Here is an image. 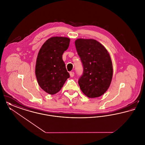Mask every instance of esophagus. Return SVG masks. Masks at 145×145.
Here are the masks:
<instances>
[{
    "instance_id": "esophagus-1",
    "label": "esophagus",
    "mask_w": 145,
    "mask_h": 145,
    "mask_svg": "<svg viewBox=\"0 0 145 145\" xmlns=\"http://www.w3.org/2000/svg\"><path fill=\"white\" fill-rule=\"evenodd\" d=\"M69 74H70V76H71V77H73V76H74V72H71L69 73Z\"/></svg>"
}]
</instances>
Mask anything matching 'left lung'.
I'll use <instances>...</instances> for the list:
<instances>
[{
    "label": "left lung",
    "mask_w": 145,
    "mask_h": 145,
    "mask_svg": "<svg viewBox=\"0 0 145 145\" xmlns=\"http://www.w3.org/2000/svg\"><path fill=\"white\" fill-rule=\"evenodd\" d=\"M76 51L83 63V76L78 83L90 98L101 96L109 89L113 75L112 63L107 49L94 39H78Z\"/></svg>",
    "instance_id": "1"
}]
</instances>
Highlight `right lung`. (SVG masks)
<instances>
[{"label":"right lung","mask_w":145,"mask_h":145,"mask_svg":"<svg viewBox=\"0 0 145 145\" xmlns=\"http://www.w3.org/2000/svg\"><path fill=\"white\" fill-rule=\"evenodd\" d=\"M70 39L54 36L48 39L40 49L35 66V74L42 89L54 95L69 78L62 54L69 47Z\"/></svg>","instance_id":"right-lung-1"}]
</instances>
